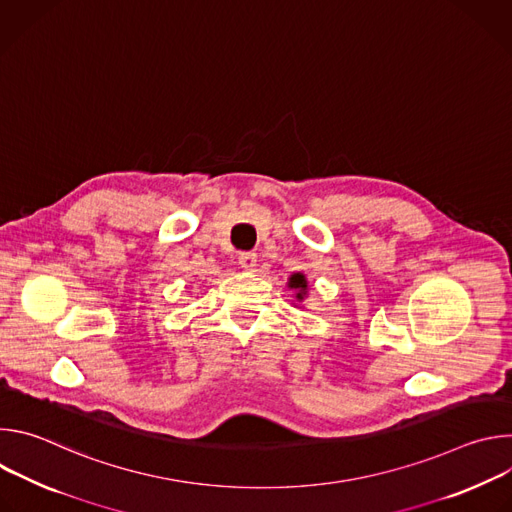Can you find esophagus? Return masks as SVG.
<instances>
[{
	"label": "esophagus",
	"instance_id": "obj_1",
	"mask_svg": "<svg viewBox=\"0 0 512 512\" xmlns=\"http://www.w3.org/2000/svg\"><path fill=\"white\" fill-rule=\"evenodd\" d=\"M239 265H241L243 269H255V265H257V253H253V251H243V253H239Z\"/></svg>",
	"mask_w": 512,
	"mask_h": 512
}]
</instances>
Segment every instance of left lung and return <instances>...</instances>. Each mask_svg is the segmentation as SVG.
Returning a JSON list of instances; mask_svg holds the SVG:
<instances>
[{
	"instance_id": "obj_1",
	"label": "left lung",
	"mask_w": 512,
	"mask_h": 512,
	"mask_svg": "<svg viewBox=\"0 0 512 512\" xmlns=\"http://www.w3.org/2000/svg\"><path fill=\"white\" fill-rule=\"evenodd\" d=\"M287 287L294 289L296 294V302H304V298L308 296V281L304 273H294L287 279Z\"/></svg>"
}]
</instances>
